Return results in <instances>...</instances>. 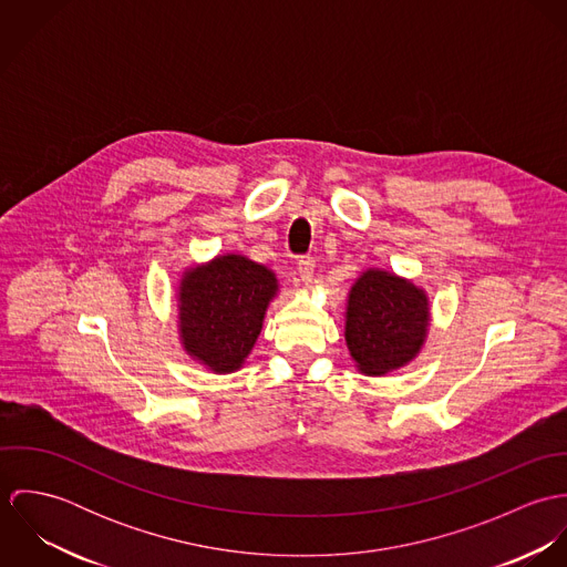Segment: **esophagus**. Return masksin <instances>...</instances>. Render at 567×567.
<instances>
[{
  "label": "esophagus",
  "mask_w": 567,
  "mask_h": 567,
  "mask_svg": "<svg viewBox=\"0 0 567 567\" xmlns=\"http://www.w3.org/2000/svg\"><path fill=\"white\" fill-rule=\"evenodd\" d=\"M315 257H310V255H306V257H301L299 259V275H301V281H306V284H310L312 281V277H315Z\"/></svg>",
  "instance_id": "1"
}]
</instances>
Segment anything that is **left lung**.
<instances>
[{
  "mask_svg": "<svg viewBox=\"0 0 567 567\" xmlns=\"http://www.w3.org/2000/svg\"><path fill=\"white\" fill-rule=\"evenodd\" d=\"M427 299L404 279L367 270L349 295L344 338L367 375H384L410 362L423 344Z\"/></svg>",
  "mask_w": 567,
  "mask_h": 567,
  "instance_id": "1",
  "label": "left lung"
}]
</instances>
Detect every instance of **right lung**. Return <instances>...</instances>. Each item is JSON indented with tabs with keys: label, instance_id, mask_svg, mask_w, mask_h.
<instances>
[{
	"label": "right lung",
	"instance_id": "right-lung-1",
	"mask_svg": "<svg viewBox=\"0 0 567 567\" xmlns=\"http://www.w3.org/2000/svg\"><path fill=\"white\" fill-rule=\"evenodd\" d=\"M275 290V275L240 255H223L192 268L181 281L185 349L218 373L240 369Z\"/></svg>",
	"mask_w": 567,
	"mask_h": 567
}]
</instances>
